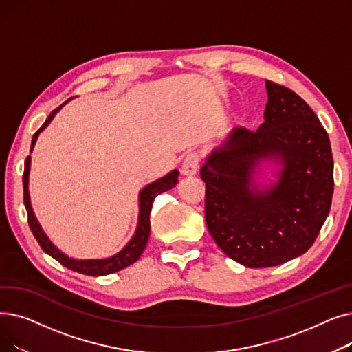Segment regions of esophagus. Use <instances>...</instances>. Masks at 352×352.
I'll use <instances>...</instances> for the list:
<instances>
[{
	"instance_id": "1",
	"label": "esophagus",
	"mask_w": 352,
	"mask_h": 352,
	"mask_svg": "<svg viewBox=\"0 0 352 352\" xmlns=\"http://www.w3.org/2000/svg\"><path fill=\"white\" fill-rule=\"evenodd\" d=\"M198 164H199L198 153H190L182 161V165H181L182 175H194L198 170Z\"/></svg>"
}]
</instances>
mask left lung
<instances>
[{
  "instance_id": "1",
  "label": "left lung",
  "mask_w": 352,
  "mask_h": 352,
  "mask_svg": "<svg viewBox=\"0 0 352 352\" xmlns=\"http://www.w3.org/2000/svg\"><path fill=\"white\" fill-rule=\"evenodd\" d=\"M268 101L256 131L234 128L201 168L206 221L217 245L248 268L284 264L307 252L329 214L334 161L328 134L309 105L265 80ZM282 168L260 186L259 164Z\"/></svg>"
}]
</instances>
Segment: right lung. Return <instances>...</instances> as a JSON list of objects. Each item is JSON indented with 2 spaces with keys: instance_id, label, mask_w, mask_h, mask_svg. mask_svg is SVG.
<instances>
[{
  "instance_id": "1",
  "label": "right lung",
  "mask_w": 352,
  "mask_h": 352,
  "mask_svg": "<svg viewBox=\"0 0 352 352\" xmlns=\"http://www.w3.org/2000/svg\"><path fill=\"white\" fill-rule=\"evenodd\" d=\"M69 101V100H68ZM65 101L63 105H60L57 109H54L52 113L50 114V117L45 120V122L43 124V126L36 131L32 137V142H31V151L36 142V138L44 131V129L48 126V124L52 121V118L55 117V114L68 102ZM30 168H31V157L28 155L25 160V168H24V175H23V186H24V204H25V210L28 214V224L31 228V232L34 234L35 239L38 241V244L41 245V248L44 250V252H47L50 256H52L54 260H57L60 264H63L64 267L77 271L80 274L84 275H91V276H101V275H108L113 274L117 271L124 270L125 267L134 264L138 258L141 256V254L144 252L148 238H150V230H151V224H150V215H151V208H153V202L154 198L161 194L168 191L171 188H174L178 182V170H173L171 173H168L166 175L158 178L157 181L148 184L145 186L138 195V202H140V214H138V224H137V230L133 235V238L129 239L128 244L116 255L108 256V258H102V260H77V258H71L67 254H64L63 251H60L57 247H55L51 239L47 236V234L43 231L38 219H36L32 207H31V201H30V191H28V178H30Z\"/></svg>"
}]
</instances>
